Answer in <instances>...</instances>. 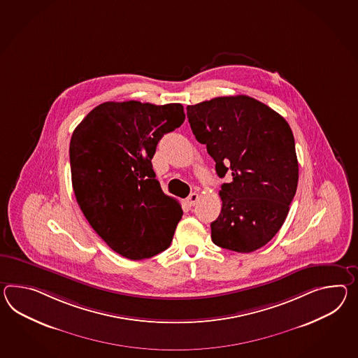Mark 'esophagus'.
I'll return each instance as SVG.
<instances>
[{"label": "esophagus", "mask_w": 358, "mask_h": 358, "mask_svg": "<svg viewBox=\"0 0 358 358\" xmlns=\"http://www.w3.org/2000/svg\"><path fill=\"white\" fill-rule=\"evenodd\" d=\"M199 201V194H196V192H192L189 195V198H187V204L192 207V206H195V203Z\"/></svg>", "instance_id": "1"}]
</instances>
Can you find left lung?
<instances>
[{"label": "left lung", "mask_w": 358, "mask_h": 358, "mask_svg": "<svg viewBox=\"0 0 358 358\" xmlns=\"http://www.w3.org/2000/svg\"><path fill=\"white\" fill-rule=\"evenodd\" d=\"M186 110L218 177L231 178L220 190L212 242L236 252L262 248L283 225L296 192L299 164L288 122L248 96H217Z\"/></svg>", "instance_id": "left-lung-1"}]
</instances>
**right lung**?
Segmentation results:
<instances>
[{"instance_id": "add662e5", "label": "right lung", "mask_w": 358, "mask_h": 358, "mask_svg": "<svg viewBox=\"0 0 358 358\" xmlns=\"http://www.w3.org/2000/svg\"><path fill=\"white\" fill-rule=\"evenodd\" d=\"M185 120L182 105L105 102L72 133V187L90 227L115 252L142 260L163 252L182 217L151 159L162 137Z\"/></svg>"}]
</instances>
